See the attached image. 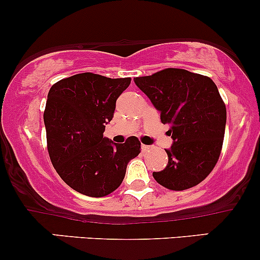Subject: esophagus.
Returning <instances> with one entry per match:
<instances>
[{"mask_svg": "<svg viewBox=\"0 0 260 260\" xmlns=\"http://www.w3.org/2000/svg\"><path fill=\"white\" fill-rule=\"evenodd\" d=\"M149 149H151V147H149V146H144V144H142V152H148Z\"/></svg>", "mask_w": 260, "mask_h": 260, "instance_id": "1", "label": "esophagus"}]
</instances>
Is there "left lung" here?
Returning a JSON list of instances; mask_svg holds the SVG:
<instances>
[{
	"mask_svg": "<svg viewBox=\"0 0 260 260\" xmlns=\"http://www.w3.org/2000/svg\"><path fill=\"white\" fill-rule=\"evenodd\" d=\"M135 83L160 112L173 144L166 149L168 165L153 172L160 185L184 190L199 184L213 171L222 152L226 109L209 77L182 68H166Z\"/></svg>",
	"mask_w": 260,
	"mask_h": 260,
	"instance_id": "8db88e82",
	"label": "left lung"
}]
</instances>
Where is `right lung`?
<instances>
[{"mask_svg": "<svg viewBox=\"0 0 260 260\" xmlns=\"http://www.w3.org/2000/svg\"><path fill=\"white\" fill-rule=\"evenodd\" d=\"M131 78L78 73L51 87L43 113L51 162L66 184L81 194L105 197L123 182L127 165L141 153L132 136L124 143L103 138L117 98Z\"/></svg>", "mask_w": 260, "mask_h": 260, "instance_id": "add662e5", "label": "right lung"}]
</instances>
